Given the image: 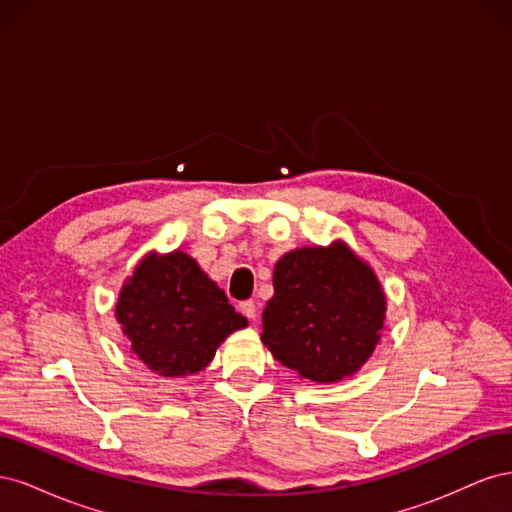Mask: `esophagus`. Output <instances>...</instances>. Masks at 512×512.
<instances>
[{"label":"esophagus","instance_id":"34e87169","mask_svg":"<svg viewBox=\"0 0 512 512\" xmlns=\"http://www.w3.org/2000/svg\"><path fill=\"white\" fill-rule=\"evenodd\" d=\"M239 309H241V314H243L245 318L256 320V305H254V301H243V303L239 305Z\"/></svg>","mask_w":512,"mask_h":512}]
</instances>
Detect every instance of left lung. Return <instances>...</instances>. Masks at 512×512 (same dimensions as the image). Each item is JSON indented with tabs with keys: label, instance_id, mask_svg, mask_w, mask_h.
Listing matches in <instances>:
<instances>
[{
	"label": "left lung",
	"instance_id": "1",
	"mask_svg": "<svg viewBox=\"0 0 512 512\" xmlns=\"http://www.w3.org/2000/svg\"><path fill=\"white\" fill-rule=\"evenodd\" d=\"M273 290L260 339L301 380L350 378L380 344L386 294L346 241L286 252L275 262Z\"/></svg>",
	"mask_w": 512,
	"mask_h": 512
}]
</instances>
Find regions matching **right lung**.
<instances>
[{"label":"right lung","instance_id":"add662e5","mask_svg":"<svg viewBox=\"0 0 512 512\" xmlns=\"http://www.w3.org/2000/svg\"><path fill=\"white\" fill-rule=\"evenodd\" d=\"M115 318L130 350L153 374H198L224 339L247 327L224 290L181 250L149 252L123 282Z\"/></svg>","mask_w":512,"mask_h":512}]
</instances>
